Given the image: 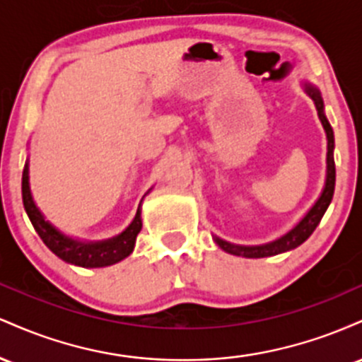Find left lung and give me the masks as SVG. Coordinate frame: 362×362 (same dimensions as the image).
I'll return each mask as SVG.
<instances>
[{"instance_id":"1","label":"left lung","mask_w":362,"mask_h":362,"mask_svg":"<svg viewBox=\"0 0 362 362\" xmlns=\"http://www.w3.org/2000/svg\"><path fill=\"white\" fill-rule=\"evenodd\" d=\"M303 90L308 97L313 100L315 107H317L318 119L322 122L323 129H325L327 134V177H325V185H323L322 194L318 195V199L315 201V204L310 207L308 213L294 224L293 228L279 236L277 240L269 243L262 245H235L226 242V240L219 238V236H213L216 245H218L221 250L236 257H245V259H262V257H272L279 255V253L294 250L296 247H300L301 243H305L310 238L311 233L317 230V226L322 221L323 214L330 206L332 197H334L335 190V161H334V148H335V139H334V131H332L330 122H328L325 115V105H323V98L320 90L315 85H311L310 81H303Z\"/></svg>"}]
</instances>
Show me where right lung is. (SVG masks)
Segmentation results:
<instances>
[{
  "label": "right lung",
  "instance_id": "right-lung-1",
  "mask_svg": "<svg viewBox=\"0 0 362 362\" xmlns=\"http://www.w3.org/2000/svg\"><path fill=\"white\" fill-rule=\"evenodd\" d=\"M28 178L30 177H28L27 160L22 175L23 207L25 211H27L30 223L34 224L35 231L39 233L40 238H42L45 247H47L54 255H57L61 260L68 262V264L86 269L114 265L131 255L132 250H134L136 236L139 235L141 228H143V221H141V204L138 207V213H136L134 219H132L131 224H129L122 233L112 236V238L100 240V242H85V240H78L73 238V236L64 235L62 231L57 230L51 221L45 219L42 211L37 207L34 197H32L30 182H28ZM149 190L146 194H149Z\"/></svg>",
  "mask_w": 362,
  "mask_h": 362
}]
</instances>
